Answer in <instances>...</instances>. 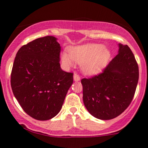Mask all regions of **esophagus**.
Returning a JSON list of instances; mask_svg holds the SVG:
<instances>
[{
	"instance_id": "1",
	"label": "esophagus",
	"mask_w": 148,
	"mask_h": 148,
	"mask_svg": "<svg viewBox=\"0 0 148 148\" xmlns=\"http://www.w3.org/2000/svg\"><path fill=\"white\" fill-rule=\"evenodd\" d=\"M73 79L75 82H78V81H80L81 78L79 76V75H78L77 73H74V75H73Z\"/></svg>"
}]
</instances>
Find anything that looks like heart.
Wrapping results in <instances>:
<instances>
[{
  "label": "heart",
  "instance_id": "b5f03b06",
  "mask_svg": "<svg viewBox=\"0 0 148 148\" xmlns=\"http://www.w3.org/2000/svg\"><path fill=\"white\" fill-rule=\"evenodd\" d=\"M61 55V61L66 67L73 66L74 61L82 64V70L86 74L94 75L105 67L110 57V52L101 44H87L71 47Z\"/></svg>",
  "mask_w": 148,
  "mask_h": 148
}]
</instances>
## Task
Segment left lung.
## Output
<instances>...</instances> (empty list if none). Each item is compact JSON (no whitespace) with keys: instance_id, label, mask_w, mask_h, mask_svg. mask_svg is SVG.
<instances>
[{"instance_id":"obj_1","label":"left lung","mask_w":148,"mask_h":148,"mask_svg":"<svg viewBox=\"0 0 148 148\" xmlns=\"http://www.w3.org/2000/svg\"><path fill=\"white\" fill-rule=\"evenodd\" d=\"M118 55L103 73L82 79L83 101L95 118L110 120L119 116L133 100L138 81V66L127 45L119 44Z\"/></svg>"}]
</instances>
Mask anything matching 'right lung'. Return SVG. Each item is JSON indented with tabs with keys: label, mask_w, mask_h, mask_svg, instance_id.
<instances>
[{
	"label": "right lung",
	"mask_w": 148,
	"mask_h": 148,
	"mask_svg": "<svg viewBox=\"0 0 148 148\" xmlns=\"http://www.w3.org/2000/svg\"><path fill=\"white\" fill-rule=\"evenodd\" d=\"M61 46L53 36L35 39L19 49L13 63L11 87L25 113L40 121L58 114L73 82V73L60 66Z\"/></svg>",
	"instance_id": "obj_1"
}]
</instances>
